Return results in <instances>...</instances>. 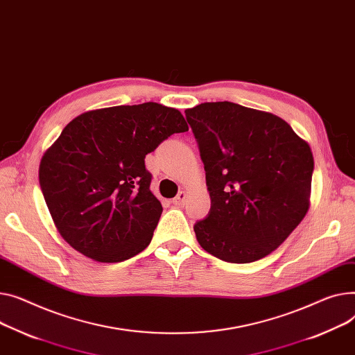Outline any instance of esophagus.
<instances>
[{
    "mask_svg": "<svg viewBox=\"0 0 355 355\" xmlns=\"http://www.w3.org/2000/svg\"><path fill=\"white\" fill-rule=\"evenodd\" d=\"M185 201H187V194L184 191H180L177 194V197L173 200V204L177 207H182L185 204Z\"/></svg>",
    "mask_w": 355,
    "mask_h": 355,
    "instance_id": "34e87169",
    "label": "esophagus"
}]
</instances>
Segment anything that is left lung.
I'll use <instances>...</instances> for the list:
<instances>
[{"mask_svg": "<svg viewBox=\"0 0 355 355\" xmlns=\"http://www.w3.org/2000/svg\"><path fill=\"white\" fill-rule=\"evenodd\" d=\"M204 162L211 208L200 245L234 264L264 258L305 217L314 158L279 116L220 101L185 110Z\"/></svg>", "mask_w": 355, "mask_h": 355, "instance_id": "obj_1", "label": "left lung"}]
</instances>
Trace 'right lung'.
Instances as JSON below:
<instances>
[{
	"label": "right lung",
	"mask_w": 355,
	"mask_h": 355,
	"mask_svg": "<svg viewBox=\"0 0 355 355\" xmlns=\"http://www.w3.org/2000/svg\"><path fill=\"white\" fill-rule=\"evenodd\" d=\"M188 131L178 110L118 105L74 118L40 164V187L61 237L85 257L120 263L151 243L162 205L146 155Z\"/></svg>",
	"instance_id": "add662e5"
}]
</instances>
